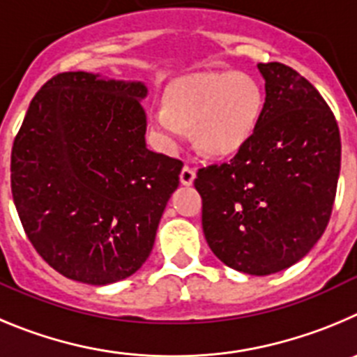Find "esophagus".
<instances>
[{"label":"esophagus","mask_w":357,"mask_h":357,"mask_svg":"<svg viewBox=\"0 0 357 357\" xmlns=\"http://www.w3.org/2000/svg\"><path fill=\"white\" fill-rule=\"evenodd\" d=\"M195 179V169L190 165H185L181 169V174H179V181H181V185H192Z\"/></svg>","instance_id":"obj_1"}]
</instances>
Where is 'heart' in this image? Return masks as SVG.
<instances>
[{"mask_svg":"<svg viewBox=\"0 0 357 357\" xmlns=\"http://www.w3.org/2000/svg\"><path fill=\"white\" fill-rule=\"evenodd\" d=\"M263 91L245 73H202L178 79L165 107L151 110V123L165 142L192 126L194 140L210 156L236 155L255 135L263 114Z\"/></svg>","mask_w":357,"mask_h":357,"instance_id":"obj_1","label":"heart"}]
</instances>
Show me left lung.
Masks as SVG:
<instances>
[{
    "label": "left lung",
    "instance_id": "8db88e82",
    "mask_svg": "<svg viewBox=\"0 0 357 357\" xmlns=\"http://www.w3.org/2000/svg\"><path fill=\"white\" fill-rule=\"evenodd\" d=\"M265 105L231 162L197 171L202 231L222 263L268 275L304 258L329 224L342 142L335 114L295 69L258 63Z\"/></svg>",
    "mask_w": 357,
    "mask_h": 357
}]
</instances>
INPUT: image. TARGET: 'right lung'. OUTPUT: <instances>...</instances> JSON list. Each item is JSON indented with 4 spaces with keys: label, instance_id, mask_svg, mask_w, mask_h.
I'll use <instances>...</instances> for the list:
<instances>
[{
    "label": "right lung",
    "instance_id": "add662e5",
    "mask_svg": "<svg viewBox=\"0 0 357 357\" xmlns=\"http://www.w3.org/2000/svg\"><path fill=\"white\" fill-rule=\"evenodd\" d=\"M146 94L140 82L60 73L15 135V210L40 258L66 278L110 284L151 255L183 162L146 147Z\"/></svg>",
    "mask_w": 357,
    "mask_h": 357
}]
</instances>
